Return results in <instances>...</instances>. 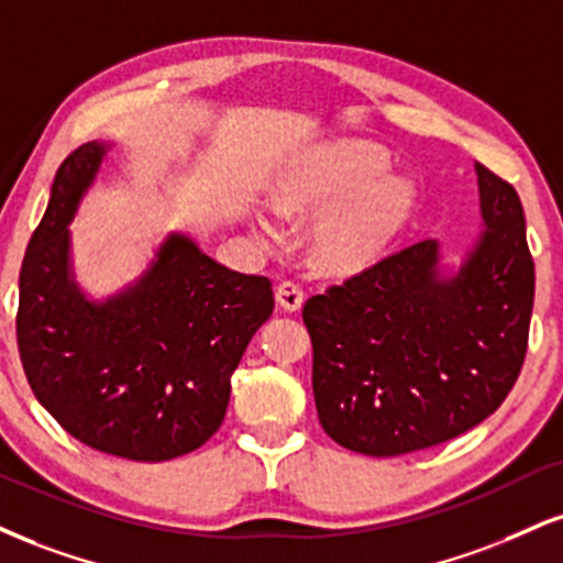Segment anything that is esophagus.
<instances>
[{"label":"esophagus","instance_id":"1","mask_svg":"<svg viewBox=\"0 0 563 563\" xmlns=\"http://www.w3.org/2000/svg\"><path fill=\"white\" fill-rule=\"evenodd\" d=\"M275 299H277V303H280L283 309L296 311V309H301V303H303V288L299 286V283H294V280H283L280 286H277V290H275Z\"/></svg>","mask_w":563,"mask_h":563}]
</instances>
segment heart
Masks as SVG:
<instances>
[{
  "mask_svg": "<svg viewBox=\"0 0 563 563\" xmlns=\"http://www.w3.org/2000/svg\"><path fill=\"white\" fill-rule=\"evenodd\" d=\"M388 159L367 144H338L290 167L273 188V207L286 217L320 214L309 252L324 273H356L380 256L411 212L415 191L401 178H383ZM275 239L273 222L260 220Z\"/></svg>",
  "mask_w": 563,
  "mask_h": 563,
  "instance_id": "heart-1",
  "label": "heart"
}]
</instances>
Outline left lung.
Returning a JSON list of instances; mask_svg holds the SVG:
<instances>
[{"mask_svg":"<svg viewBox=\"0 0 563 563\" xmlns=\"http://www.w3.org/2000/svg\"><path fill=\"white\" fill-rule=\"evenodd\" d=\"M485 235L440 280L428 239L303 303L322 430L343 449L401 456L459 438L506 401L530 338L534 262L509 180L477 165Z\"/></svg>","mask_w":563,"mask_h":563,"instance_id":"8db88e82","label":"left lung"}]
</instances>
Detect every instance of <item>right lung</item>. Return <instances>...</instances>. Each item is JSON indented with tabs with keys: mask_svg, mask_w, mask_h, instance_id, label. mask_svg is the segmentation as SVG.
Here are the masks:
<instances>
[{
	"mask_svg": "<svg viewBox=\"0 0 563 563\" xmlns=\"http://www.w3.org/2000/svg\"><path fill=\"white\" fill-rule=\"evenodd\" d=\"M84 144L54 175L20 267L18 351L31 390L88 449L167 462L220 430L230 377L273 314V283L170 235L139 286L88 303L67 275V222L99 170Z\"/></svg>",
	"mask_w": 563,
	"mask_h": 563,
	"instance_id": "add662e5",
	"label": "right lung"
}]
</instances>
